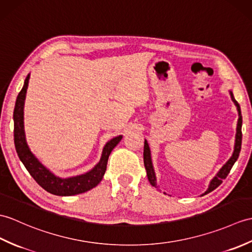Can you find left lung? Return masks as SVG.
<instances>
[{"mask_svg": "<svg viewBox=\"0 0 252 252\" xmlns=\"http://www.w3.org/2000/svg\"><path fill=\"white\" fill-rule=\"evenodd\" d=\"M232 101L234 102V104L236 105L237 110H238V121H237V127H236V136H235V145H234V151L233 155L230 158V160L227 161L225 164L220 168V171L218 172V174L210 181V184L208 186V189L206 190V192L204 193L203 195L207 194V193L212 192L213 190H215L217 187H219L222 184V180L225 179L227 175H229L231 168L233 167L234 163L236 162V160L238 159L239 153H241V148H242V125H243V119H242V113H241V106L237 103V101L233 96V93L230 92ZM144 164H145V168L147 171V177L149 183L151 184V186L157 187V177L155 174V169L153 166V161H151V155H150V149H149V145L147 143V140L145 139V145H144Z\"/></svg>", "mask_w": 252, "mask_h": 252, "instance_id": "1", "label": "left lung"}]
</instances>
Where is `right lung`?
Instances as JSON below:
<instances>
[{"mask_svg": "<svg viewBox=\"0 0 252 252\" xmlns=\"http://www.w3.org/2000/svg\"><path fill=\"white\" fill-rule=\"evenodd\" d=\"M29 79H30V74L27 76L25 85H23L21 91L17 96L14 109V140L16 151L18 154L20 161L23 163V165L26 166L28 172L30 173L35 181L51 194L69 196L80 194V193L93 189L102 180L105 171H106L108 157L112 150L121 140L122 135L116 136L106 143L103 148L101 160L91 171L74 177H57L55 174H52L48 168H46L36 159V157L31 153L27 144L25 125H23V107H25Z\"/></svg>", "mask_w": 252, "mask_h": 252, "instance_id": "right-lung-1", "label": "right lung"}]
</instances>
